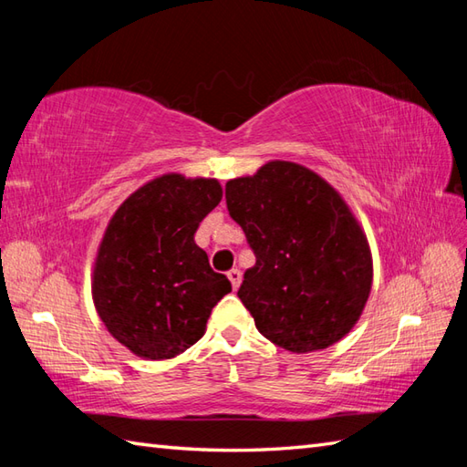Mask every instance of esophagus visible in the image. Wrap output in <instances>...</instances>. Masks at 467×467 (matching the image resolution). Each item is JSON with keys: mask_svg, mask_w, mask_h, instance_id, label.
Returning a JSON list of instances; mask_svg holds the SVG:
<instances>
[{"mask_svg": "<svg viewBox=\"0 0 467 467\" xmlns=\"http://www.w3.org/2000/svg\"><path fill=\"white\" fill-rule=\"evenodd\" d=\"M228 281H231V285H233V289L236 291L241 286V281H243V275H241V271L239 269H233V271H228Z\"/></svg>", "mask_w": 467, "mask_h": 467, "instance_id": "1", "label": "esophagus"}]
</instances>
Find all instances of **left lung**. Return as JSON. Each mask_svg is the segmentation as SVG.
<instances>
[{"instance_id": "1", "label": "left lung", "mask_w": 467, "mask_h": 467, "mask_svg": "<svg viewBox=\"0 0 467 467\" xmlns=\"http://www.w3.org/2000/svg\"><path fill=\"white\" fill-rule=\"evenodd\" d=\"M226 206L256 256L239 299L259 333L291 353L341 341L369 299L373 256L339 191L303 164L271 161L226 182Z\"/></svg>"}]
</instances>
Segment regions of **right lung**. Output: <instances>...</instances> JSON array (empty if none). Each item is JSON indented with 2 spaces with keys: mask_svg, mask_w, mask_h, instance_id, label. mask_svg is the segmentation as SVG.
Segmentation results:
<instances>
[{
  "mask_svg": "<svg viewBox=\"0 0 467 467\" xmlns=\"http://www.w3.org/2000/svg\"><path fill=\"white\" fill-rule=\"evenodd\" d=\"M221 198L216 178L168 172L134 191L108 223L94 259L92 299L108 333L136 357L162 361L184 353L231 293L194 243Z\"/></svg>",
  "mask_w": 467,
  "mask_h": 467,
  "instance_id": "right-lung-1",
  "label": "right lung"
}]
</instances>
